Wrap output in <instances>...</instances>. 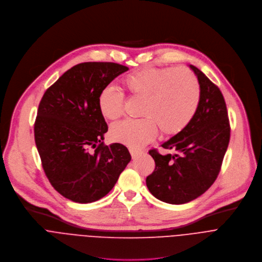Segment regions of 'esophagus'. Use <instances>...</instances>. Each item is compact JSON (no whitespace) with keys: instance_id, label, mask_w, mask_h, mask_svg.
Wrapping results in <instances>:
<instances>
[{"instance_id":"esophagus-1","label":"esophagus","mask_w":262,"mask_h":262,"mask_svg":"<svg viewBox=\"0 0 262 262\" xmlns=\"http://www.w3.org/2000/svg\"><path fill=\"white\" fill-rule=\"evenodd\" d=\"M129 150H130V154H131L133 159L138 158V157L142 154V150H139V149H136V148H130Z\"/></svg>"}]
</instances>
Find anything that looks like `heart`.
<instances>
[{
  "label": "heart",
  "instance_id": "b5f03b06",
  "mask_svg": "<svg viewBox=\"0 0 262 262\" xmlns=\"http://www.w3.org/2000/svg\"><path fill=\"white\" fill-rule=\"evenodd\" d=\"M127 91L143 100L138 120H125L111 130L113 140L137 148L149 142L158 127L163 135L181 132L193 119L200 101V84L186 68H147L124 79ZM101 115L117 121L124 113V93L113 85L98 96Z\"/></svg>",
  "mask_w": 262,
  "mask_h": 262
}]
</instances>
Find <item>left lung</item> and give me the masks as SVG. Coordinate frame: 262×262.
Instances as JSON below:
<instances>
[{"label": "left lung", "instance_id": "8db88e82", "mask_svg": "<svg viewBox=\"0 0 262 262\" xmlns=\"http://www.w3.org/2000/svg\"><path fill=\"white\" fill-rule=\"evenodd\" d=\"M200 101L191 122L160 146L178 154L148 152L156 163L146 178L148 191L163 202L183 204L202 195L216 181L226 152L230 127L224 97L217 85L193 65Z\"/></svg>", "mask_w": 262, "mask_h": 262}]
</instances>
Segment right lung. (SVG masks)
I'll list each match as a JSON object with an SVG mask.
<instances>
[{"label": "right lung", "instance_id": "add662e5", "mask_svg": "<svg viewBox=\"0 0 262 262\" xmlns=\"http://www.w3.org/2000/svg\"><path fill=\"white\" fill-rule=\"evenodd\" d=\"M128 70L116 63H81L41 99L34 132L42 166L52 187L74 202L108 194L131 161L125 145H103L108 128L98 107L100 92Z\"/></svg>", "mask_w": 262, "mask_h": 262}]
</instances>
